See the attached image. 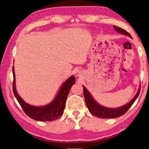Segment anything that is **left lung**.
I'll return each instance as SVG.
<instances>
[{"mask_svg": "<svg viewBox=\"0 0 149 149\" xmlns=\"http://www.w3.org/2000/svg\"><path fill=\"white\" fill-rule=\"evenodd\" d=\"M113 28L116 30V31L119 32L122 34L126 35L129 37H131L130 33H128L126 31L121 29V28L118 27V26H113ZM84 88V98L86 103L87 107L91 113H92L94 116L98 117V118H114L116 117H119L120 116H123V114H125L127 112V110H128L131 107V106L132 105L135 100L137 99V97L139 96V93H140V89L141 87H139V91H138L137 93L136 94V95L134 96V98L130 101V102L127 103V104L124 105L121 107L118 108V109H109V108H106L100 105L97 104V102L94 100L93 98L91 97V94L89 93L88 91L86 90V88L84 86H83Z\"/></svg>", "mask_w": 149, "mask_h": 149, "instance_id": "left-lung-1", "label": "left lung"}]
</instances>
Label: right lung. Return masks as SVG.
Instances as JSON below:
<instances>
[{"label": "right lung", "instance_id": "obj_1", "mask_svg": "<svg viewBox=\"0 0 149 149\" xmlns=\"http://www.w3.org/2000/svg\"><path fill=\"white\" fill-rule=\"evenodd\" d=\"M12 72H13L12 89H13L14 95L27 116L33 119L39 121H52V120H56L61 116H62L64 111L68 95L72 86L75 82L74 77H70L67 81L64 82L56 97L49 104L44 107H34L26 103L17 94L15 88V75L14 67L12 68Z\"/></svg>", "mask_w": 149, "mask_h": 149}]
</instances>
